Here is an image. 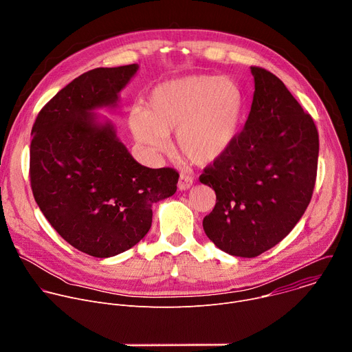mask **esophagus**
Here are the masks:
<instances>
[{
	"mask_svg": "<svg viewBox=\"0 0 352 352\" xmlns=\"http://www.w3.org/2000/svg\"><path fill=\"white\" fill-rule=\"evenodd\" d=\"M192 184H193V179H192L190 177L184 175V174L179 175V179H178V189H179V190H186V189H189V188L192 186Z\"/></svg>",
	"mask_w": 352,
	"mask_h": 352,
	"instance_id": "1",
	"label": "esophagus"
}]
</instances>
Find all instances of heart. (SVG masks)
Wrapping results in <instances>:
<instances>
[{"instance_id":"b5f03b06","label":"heart","mask_w":352,"mask_h":352,"mask_svg":"<svg viewBox=\"0 0 352 352\" xmlns=\"http://www.w3.org/2000/svg\"><path fill=\"white\" fill-rule=\"evenodd\" d=\"M245 113L243 91L231 79L193 75L164 82L150 93L147 110L133 109L135 139L150 153H164L177 132L179 152L196 164L220 160L235 143Z\"/></svg>"}]
</instances>
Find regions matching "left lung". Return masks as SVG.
Here are the masks:
<instances>
[{
	"instance_id": "left-lung-1",
	"label": "left lung",
	"mask_w": 352,
	"mask_h": 352,
	"mask_svg": "<svg viewBox=\"0 0 352 352\" xmlns=\"http://www.w3.org/2000/svg\"><path fill=\"white\" fill-rule=\"evenodd\" d=\"M255 80L243 131L200 182L216 192L204 219L209 239L232 256L255 258L284 239L304 216L315 188L319 135L309 114L272 72Z\"/></svg>"
}]
</instances>
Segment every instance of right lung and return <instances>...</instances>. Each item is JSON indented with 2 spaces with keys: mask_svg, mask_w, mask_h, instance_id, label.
I'll list each match as a JSON object with an SVG mask.
<instances>
[{
  "mask_svg": "<svg viewBox=\"0 0 352 352\" xmlns=\"http://www.w3.org/2000/svg\"><path fill=\"white\" fill-rule=\"evenodd\" d=\"M138 64L96 68L61 89L32 128L30 184L37 206L74 248L111 258L152 227V206L177 190L178 173L139 164L100 109L116 110Z\"/></svg>",
  "mask_w": 352,
  "mask_h": 352,
  "instance_id": "add662e5",
  "label": "right lung"
}]
</instances>
